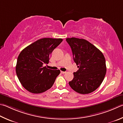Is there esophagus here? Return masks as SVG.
Wrapping results in <instances>:
<instances>
[{
	"instance_id": "1",
	"label": "esophagus",
	"mask_w": 123,
	"mask_h": 123,
	"mask_svg": "<svg viewBox=\"0 0 123 123\" xmlns=\"http://www.w3.org/2000/svg\"><path fill=\"white\" fill-rule=\"evenodd\" d=\"M61 73L62 74H65V73H66V71H61Z\"/></svg>"
}]
</instances>
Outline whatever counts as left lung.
Masks as SVG:
<instances>
[{
  "instance_id": "8db88e82",
  "label": "left lung",
  "mask_w": 123,
  "mask_h": 123,
  "mask_svg": "<svg viewBox=\"0 0 123 123\" xmlns=\"http://www.w3.org/2000/svg\"><path fill=\"white\" fill-rule=\"evenodd\" d=\"M72 50L74 61L79 68L69 82L74 90L81 94L94 91L102 83L106 74L105 59L92 43L83 39H66Z\"/></svg>"
}]
</instances>
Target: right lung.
I'll list each match as a JSON object with an SVG mask.
<instances>
[{
  "label": "right lung",
  "mask_w": 123,
  "mask_h": 123,
  "mask_svg": "<svg viewBox=\"0 0 123 123\" xmlns=\"http://www.w3.org/2000/svg\"><path fill=\"white\" fill-rule=\"evenodd\" d=\"M63 41L62 39L43 38L33 42L18 56L15 70L24 88L33 93H40L53 86L60 70L43 67L48 64L50 54Z\"/></svg>",
  "instance_id": "add662e5"
}]
</instances>
